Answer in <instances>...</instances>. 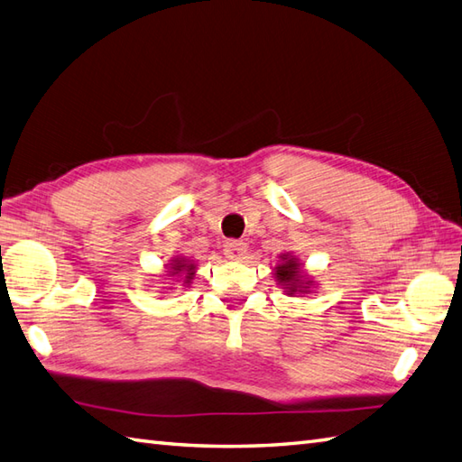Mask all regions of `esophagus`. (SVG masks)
I'll use <instances>...</instances> for the list:
<instances>
[{"mask_svg":"<svg viewBox=\"0 0 462 462\" xmlns=\"http://www.w3.org/2000/svg\"><path fill=\"white\" fill-rule=\"evenodd\" d=\"M245 252H248V244L244 240H228L224 244V254H226V257H230V260H238V262L244 260Z\"/></svg>","mask_w":462,"mask_h":462,"instance_id":"1","label":"esophagus"}]
</instances>
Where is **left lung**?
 I'll return each mask as SVG.
<instances>
[{"label": "left lung", "instance_id": "obj_1", "mask_svg": "<svg viewBox=\"0 0 462 462\" xmlns=\"http://www.w3.org/2000/svg\"><path fill=\"white\" fill-rule=\"evenodd\" d=\"M283 257V255H282ZM283 263L282 265H277L275 267V275H277V280H280V283H285V285H289V293H295L297 289H301V282H299V265L295 263V260L293 257H283Z\"/></svg>", "mask_w": 462, "mask_h": 462}]
</instances>
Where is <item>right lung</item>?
<instances>
[{"label":"right lung","mask_w":462,"mask_h":462,"mask_svg":"<svg viewBox=\"0 0 462 462\" xmlns=\"http://www.w3.org/2000/svg\"><path fill=\"white\" fill-rule=\"evenodd\" d=\"M173 270L175 272H171V273H180V275H185V283H189L190 280H192V275H195V265L192 263H189L187 260H175V263H173Z\"/></svg>","instance_id":"right-lung-1"}]
</instances>
